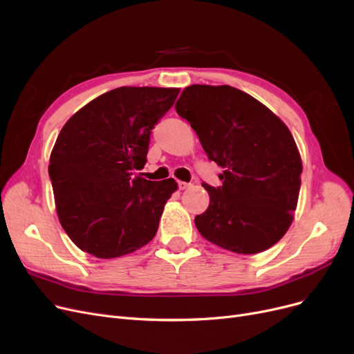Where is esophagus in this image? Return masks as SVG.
Returning a JSON list of instances; mask_svg holds the SVG:
<instances>
[{"label": "esophagus", "instance_id": "obj_1", "mask_svg": "<svg viewBox=\"0 0 354 354\" xmlns=\"http://www.w3.org/2000/svg\"><path fill=\"white\" fill-rule=\"evenodd\" d=\"M178 188L182 191V189H187V188H189V183L188 182H182V180H179L178 182Z\"/></svg>", "mask_w": 354, "mask_h": 354}]
</instances>
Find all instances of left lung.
Masks as SVG:
<instances>
[{
	"label": "left lung",
	"mask_w": 354,
	"mask_h": 354,
	"mask_svg": "<svg viewBox=\"0 0 354 354\" xmlns=\"http://www.w3.org/2000/svg\"><path fill=\"white\" fill-rule=\"evenodd\" d=\"M176 113L189 121L209 160L221 166L223 185L195 217L208 241L239 254L278 243L292 223L302 163L294 137L268 106L230 85H191Z\"/></svg>",
	"instance_id": "1"
}]
</instances>
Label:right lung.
<instances>
[{
	"mask_svg": "<svg viewBox=\"0 0 354 354\" xmlns=\"http://www.w3.org/2000/svg\"><path fill=\"white\" fill-rule=\"evenodd\" d=\"M178 88L121 86L92 100L60 130L50 155L59 221L78 248L100 259L136 252L156 236L175 179L134 176L147 162L151 130Z\"/></svg>",
	"mask_w": 354,
	"mask_h": 354,
	"instance_id": "right-lung-1",
	"label": "right lung"
}]
</instances>
